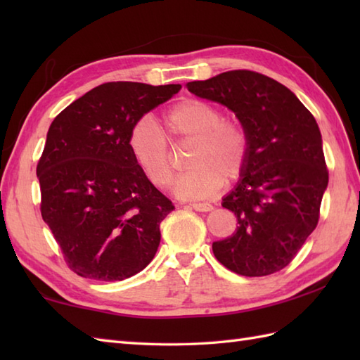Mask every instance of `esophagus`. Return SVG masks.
Wrapping results in <instances>:
<instances>
[{"label":"esophagus","instance_id":"esophagus-1","mask_svg":"<svg viewBox=\"0 0 360 360\" xmlns=\"http://www.w3.org/2000/svg\"><path fill=\"white\" fill-rule=\"evenodd\" d=\"M190 207H192L196 212H210V210H213V205L209 204V202H193V204H190Z\"/></svg>","mask_w":360,"mask_h":360}]
</instances>
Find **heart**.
Returning <instances> with one entry per match:
<instances>
[{
    "instance_id": "heart-1",
    "label": "heart",
    "mask_w": 360,
    "mask_h": 360,
    "mask_svg": "<svg viewBox=\"0 0 360 360\" xmlns=\"http://www.w3.org/2000/svg\"><path fill=\"white\" fill-rule=\"evenodd\" d=\"M193 139L186 172L176 181L174 192L184 200H205L219 192L226 181L243 173L249 153V137L241 124L223 119L212 103L186 98L167 111L160 124L148 116L136 120L128 136L129 153L153 186L165 188L174 173L168 143Z\"/></svg>"
}]
</instances>
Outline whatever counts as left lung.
<instances>
[{"label": "left lung", "instance_id": "left-lung-1", "mask_svg": "<svg viewBox=\"0 0 360 360\" xmlns=\"http://www.w3.org/2000/svg\"><path fill=\"white\" fill-rule=\"evenodd\" d=\"M186 86L232 110L249 137L241 179L223 200L238 226L212 244L213 254L244 277L281 271L317 227L328 186L314 116L292 91L254 71H227Z\"/></svg>", "mask_w": 360, "mask_h": 360}]
</instances>
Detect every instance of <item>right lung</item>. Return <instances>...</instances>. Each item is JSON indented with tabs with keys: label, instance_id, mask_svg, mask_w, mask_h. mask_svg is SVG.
I'll return each mask as SVG.
<instances>
[{
	"label": "right lung",
	"instance_id": "add662e5",
	"mask_svg": "<svg viewBox=\"0 0 360 360\" xmlns=\"http://www.w3.org/2000/svg\"><path fill=\"white\" fill-rule=\"evenodd\" d=\"M181 85L108 82L88 91L49 127L37 176L41 217L80 277L116 281L155 257L159 226L174 205L129 153L136 120Z\"/></svg>",
	"mask_w": 360,
	"mask_h": 360
}]
</instances>
